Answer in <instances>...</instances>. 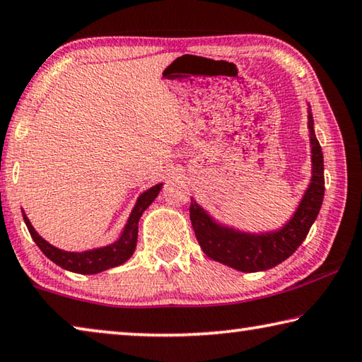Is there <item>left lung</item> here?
Returning <instances> with one entry per match:
<instances>
[{"mask_svg": "<svg viewBox=\"0 0 362 362\" xmlns=\"http://www.w3.org/2000/svg\"><path fill=\"white\" fill-rule=\"evenodd\" d=\"M308 129L311 147V177L290 220L269 230L250 233L218 221L191 197V221L199 245L206 257L242 272L271 269L287 259L316 221L324 199V157L315 133L311 107L308 104Z\"/></svg>", "mask_w": 362, "mask_h": 362, "instance_id": "1", "label": "left lung"}]
</instances>
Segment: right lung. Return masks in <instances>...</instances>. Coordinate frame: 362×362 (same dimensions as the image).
<instances>
[{
    "label": "right lung",
    "mask_w": 362,
    "mask_h": 362,
    "mask_svg": "<svg viewBox=\"0 0 362 362\" xmlns=\"http://www.w3.org/2000/svg\"><path fill=\"white\" fill-rule=\"evenodd\" d=\"M162 187L163 182H158V185L149 187L147 191L139 195L132 213H129L127 224L122 229L120 237H118L115 242L85 252H67L62 250V248L51 245L49 242L45 240L43 237L35 230L23 210L22 216L28 228V233H30L32 239L35 240V244L40 247V250L43 252L52 263H56L57 266H61V268L67 271L76 272V274H98V272H103L105 269L115 268V266L127 263L128 259L132 258V255L136 250V242H138L139 218L142 213L149 209V205L153 200H156L158 192L162 191Z\"/></svg>",
    "instance_id": "1"
}]
</instances>
